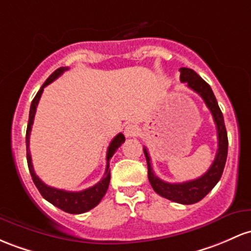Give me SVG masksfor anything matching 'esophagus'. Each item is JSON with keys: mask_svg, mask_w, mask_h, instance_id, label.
Returning <instances> with one entry per match:
<instances>
[{"mask_svg": "<svg viewBox=\"0 0 251 251\" xmlns=\"http://www.w3.org/2000/svg\"><path fill=\"white\" fill-rule=\"evenodd\" d=\"M124 133H125L126 137H136L138 134V127L133 124H128V125L125 126V130H124Z\"/></svg>", "mask_w": 251, "mask_h": 251, "instance_id": "34e87169", "label": "esophagus"}]
</instances>
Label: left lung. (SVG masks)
I'll return each instance as SVG.
<instances>
[{"label": "left lung", "instance_id": "8db88e82", "mask_svg": "<svg viewBox=\"0 0 251 251\" xmlns=\"http://www.w3.org/2000/svg\"><path fill=\"white\" fill-rule=\"evenodd\" d=\"M180 73V81L183 83L186 82L188 88H191L192 90L201 96L207 108L212 113V117L216 123L217 136H218V150H217L216 158H214L210 169L200 177L182 183H169L155 175L152 167H151V159L147 148H144V155L148 162V177L153 191L161 197L174 202L191 205V203H195L203 199L222 177L227 157V133L223 113L220 111L216 96L212 92L210 85L192 69L181 68Z\"/></svg>", "mask_w": 251, "mask_h": 251}]
</instances>
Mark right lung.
Returning a JSON list of instances; mask_svg holds the SVG:
<instances>
[{
    "label": "right lung",
    "instance_id": "add662e5",
    "mask_svg": "<svg viewBox=\"0 0 251 251\" xmlns=\"http://www.w3.org/2000/svg\"><path fill=\"white\" fill-rule=\"evenodd\" d=\"M67 70H68L67 67H63V68L57 69L53 74H51V76L46 79L45 83L41 85L39 92L37 93V95H35L34 99H33L31 108H29L28 125H27V131H26L27 164H28V169H29V173H31L33 182H34L35 187L38 188V191L40 192V194L43 195L44 199H46L49 202H51L52 205H54L56 207L60 208L62 211L68 212V213H71V214H79L94 208L95 206L101 201L103 195L106 194L107 189H108V186H109V180H111L109 159L112 158L113 155H114V152L118 150V148L125 142V137H124L123 133H119L113 138L108 149H107L106 172H104L102 180L99 181L95 186L89 187V188L84 189V191H81V192H68V191H64V189H57V188H53V187H50L48 184L44 183L43 181L38 177L37 174H35L34 169H33L31 151H29V136H31V130L33 125V120H34L35 111H37L38 102H39L40 96L43 94L44 88H45L46 85H49L51 82H53L57 77L62 75V74Z\"/></svg>",
    "mask_w": 251,
    "mask_h": 251
}]
</instances>
